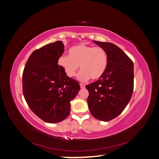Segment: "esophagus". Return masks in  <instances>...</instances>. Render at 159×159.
Segmentation results:
<instances>
[{"mask_svg": "<svg viewBox=\"0 0 159 159\" xmlns=\"http://www.w3.org/2000/svg\"><path fill=\"white\" fill-rule=\"evenodd\" d=\"M80 87H81V88H85V84H80Z\"/></svg>", "mask_w": 159, "mask_h": 159, "instance_id": "obj_1", "label": "esophagus"}]
</instances>
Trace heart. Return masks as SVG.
<instances>
[{"mask_svg": "<svg viewBox=\"0 0 159 159\" xmlns=\"http://www.w3.org/2000/svg\"><path fill=\"white\" fill-rule=\"evenodd\" d=\"M108 55L105 50L101 47H93L85 44H80L69 49V56L61 55L58 63L66 75L74 77L79 67L82 71L77 75L80 81L88 79L97 80L105 72L108 66Z\"/></svg>", "mask_w": 159, "mask_h": 159, "instance_id": "1", "label": "heart"}]
</instances>
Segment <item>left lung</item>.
<instances>
[{
    "label": "left lung",
    "instance_id": "left-lung-1",
    "mask_svg": "<svg viewBox=\"0 0 159 159\" xmlns=\"http://www.w3.org/2000/svg\"><path fill=\"white\" fill-rule=\"evenodd\" d=\"M105 50L108 66L104 74L86 88L88 104L93 117L109 121L125 109L134 91V63L117 46L111 42L93 40Z\"/></svg>",
    "mask_w": 159,
    "mask_h": 159
}]
</instances>
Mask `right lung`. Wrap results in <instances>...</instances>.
Instances as JSON below:
<instances>
[{
    "instance_id": "add662e5",
    "label": "right lung",
    "mask_w": 159,
    "mask_h": 159,
    "mask_svg": "<svg viewBox=\"0 0 159 159\" xmlns=\"http://www.w3.org/2000/svg\"><path fill=\"white\" fill-rule=\"evenodd\" d=\"M64 50L63 42L57 41L34 50L23 72V94L27 104L38 117L50 123L68 117L70 102L80 90L79 82L58 65Z\"/></svg>"
}]
</instances>
